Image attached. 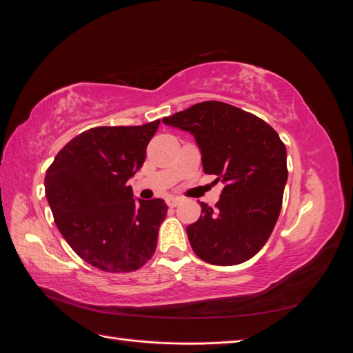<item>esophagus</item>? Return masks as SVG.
<instances>
[{"label":"esophagus","instance_id":"1","mask_svg":"<svg viewBox=\"0 0 353 353\" xmlns=\"http://www.w3.org/2000/svg\"><path fill=\"white\" fill-rule=\"evenodd\" d=\"M166 203H168V206L169 208H176L179 203H181V199L179 197H169L168 200H166Z\"/></svg>","mask_w":353,"mask_h":353}]
</instances>
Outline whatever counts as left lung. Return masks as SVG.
Returning a JSON list of instances; mask_svg holds the SVG:
<instances>
[{
	"label": "left lung",
	"mask_w": 353,
	"mask_h": 353,
	"mask_svg": "<svg viewBox=\"0 0 353 353\" xmlns=\"http://www.w3.org/2000/svg\"><path fill=\"white\" fill-rule=\"evenodd\" d=\"M163 123L193 134L205 172L223 183L215 209L201 201L203 215L187 227L191 248L212 265L249 261L268 241L283 205L288 172L279 134L222 101L197 103Z\"/></svg>",
	"instance_id": "obj_1"
}]
</instances>
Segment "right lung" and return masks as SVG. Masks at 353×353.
Instances as JSON below:
<instances>
[{
  "label": "right lung",
  "mask_w": 353,
  "mask_h": 353,
  "mask_svg": "<svg viewBox=\"0 0 353 353\" xmlns=\"http://www.w3.org/2000/svg\"><path fill=\"white\" fill-rule=\"evenodd\" d=\"M160 121L97 126L57 153L46 175L54 222L79 258L105 272H131L152 258L168 206L134 199L128 179L145 160Z\"/></svg>",
  "instance_id": "add662e5"
}]
</instances>
